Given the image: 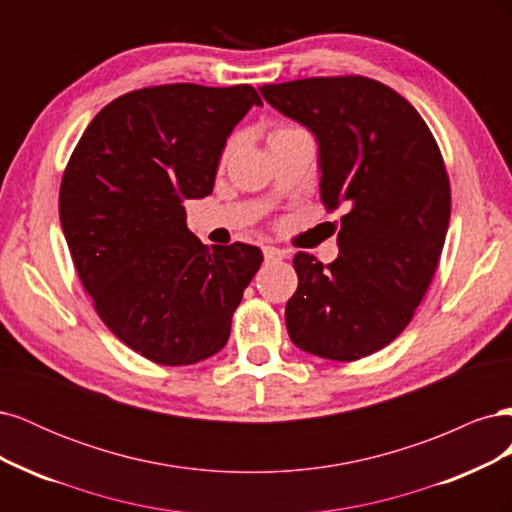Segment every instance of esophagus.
Here are the masks:
<instances>
[{
  "label": "esophagus",
  "mask_w": 512,
  "mask_h": 512,
  "mask_svg": "<svg viewBox=\"0 0 512 512\" xmlns=\"http://www.w3.org/2000/svg\"><path fill=\"white\" fill-rule=\"evenodd\" d=\"M262 254H265L267 260H282V258H286V250H280V247H273V245L262 247Z\"/></svg>",
  "instance_id": "34e87169"
}]
</instances>
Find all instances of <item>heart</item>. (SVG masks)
Here are the masks:
<instances>
[{
    "mask_svg": "<svg viewBox=\"0 0 512 512\" xmlns=\"http://www.w3.org/2000/svg\"><path fill=\"white\" fill-rule=\"evenodd\" d=\"M294 130H299V128H290V126H280V128H275V130L271 132V136H269V141H273V138H277V136H284V134H288V132H294ZM237 143H239V138H237V136H235V138H230L228 145H226V149H224V160L230 156L232 151H235Z\"/></svg>",
    "mask_w": 512,
    "mask_h": 512,
    "instance_id": "heart-1",
    "label": "heart"
}]
</instances>
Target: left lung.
I'll list each match as a JSON object with an SVG mask.
<instances>
[{"label":"left lung","mask_w":512,"mask_h":512,"mask_svg":"<svg viewBox=\"0 0 512 512\" xmlns=\"http://www.w3.org/2000/svg\"><path fill=\"white\" fill-rule=\"evenodd\" d=\"M260 94L316 136L322 203L348 209L331 265L305 252L292 260L288 335L322 359L356 361L408 327L436 273L451 220L442 153L416 108L365 76L262 85Z\"/></svg>","instance_id":"1"}]
</instances>
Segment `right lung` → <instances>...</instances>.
<instances>
[{"instance_id": "right-lung-1", "label": "right lung", "mask_w": 512, "mask_h": 512, "mask_svg": "<svg viewBox=\"0 0 512 512\" xmlns=\"http://www.w3.org/2000/svg\"><path fill=\"white\" fill-rule=\"evenodd\" d=\"M252 106L250 85H160L119 96L91 119L66 166L59 220L81 284L117 339L160 365L220 352L256 245L207 247L185 200L213 192L226 138Z\"/></svg>"}]
</instances>
